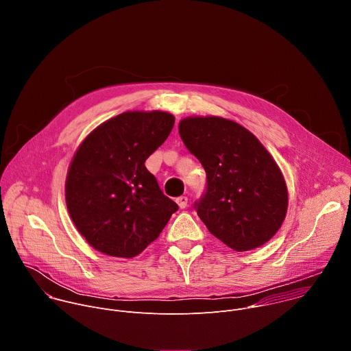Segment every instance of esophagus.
I'll return each mask as SVG.
<instances>
[{
	"mask_svg": "<svg viewBox=\"0 0 351 351\" xmlns=\"http://www.w3.org/2000/svg\"><path fill=\"white\" fill-rule=\"evenodd\" d=\"M176 203L180 208H186L187 207V203H189V198L186 195H180L176 198Z\"/></svg>",
	"mask_w": 351,
	"mask_h": 351,
	"instance_id": "obj_1",
	"label": "esophagus"
}]
</instances>
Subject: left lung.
I'll use <instances>...</instances> for the list:
<instances>
[{
  "label": "left lung",
  "mask_w": 351,
  "mask_h": 351,
  "mask_svg": "<svg viewBox=\"0 0 351 351\" xmlns=\"http://www.w3.org/2000/svg\"><path fill=\"white\" fill-rule=\"evenodd\" d=\"M179 134L207 173V190L194 208L210 233L236 252L274 237L286 217L287 187L260 140L219 117L184 118Z\"/></svg>",
  "instance_id": "1"
}]
</instances>
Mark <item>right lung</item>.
Listing matches in <instances>:
<instances>
[{"label":"right lung","instance_id":"obj_1","mask_svg":"<svg viewBox=\"0 0 351 351\" xmlns=\"http://www.w3.org/2000/svg\"><path fill=\"white\" fill-rule=\"evenodd\" d=\"M173 123L169 112L128 111L95 128L79 145L68 169L66 207L99 253L138 256L178 211L144 165Z\"/></svg>","mask_w":351,"mask_h":351}]
</instances>
